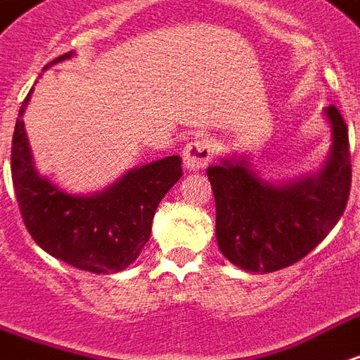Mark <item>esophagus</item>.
<instances>
[{
    "mask_svg": "<svg viewBox=\"0 0 360 360\" xmlns=\"http://www.w3.org/2000/svg\"><path fill=\"white\" fill-rule=\"evenodd\" d=\"M214 156V145L210 139H193L183 148V160L187 169H202Z\"/></svg>",
    "mask_w": 360,
    "mask_h": 360,
    "instance_id": "34e87169",
    "label": "esophagus"
}]
</instances>
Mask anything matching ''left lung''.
Listing matches in <instances>:
<instances>
[{"mask_svg":"<svg viewBox=\"0 0 360 360\" xmlns=\"http://www.w3.org/2000/svg\"><path fill=\"white\" fill-rule=\"evenodd\" d=\"M334 146L315 177L273 187L244 162L207 169L215 196V234L221 254L250 273L290 267L334 229L351 191L347 126L336 106L326 108Z\"/></svg>","mask_w":360,"mask_h":360,"instance_id":"obj_1","label":"left lung"}]
</instances>
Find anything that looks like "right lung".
I'll use <instances>...</instances> for the list:
<instances>
[{
	"mask_svg": "<svg viewBox=\"0 0 360 360\" xmlns=\"http://www.w3.org/2000/svg\"><path fill=\"white\" fill-rule=\"evenodd\" d=\"M66 57L70 53L53 63ZM28 98L30 93L18 110L11 145L13 187L28 233L41 250L72 267L101 275L124 271L148 242L160 200L183 175L181 158L137 167L101 194H66L34 169L22 122Z\"/></svg>",
	"mask_w": 360,
	"mask_h": 360,
	"instance_id": "obj_1",
	"label": "right lung"
}]
</instances>
